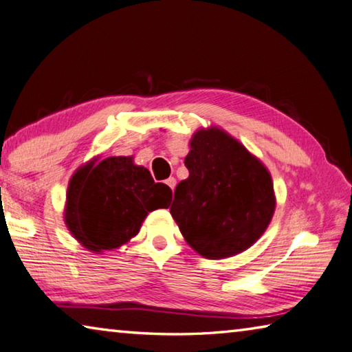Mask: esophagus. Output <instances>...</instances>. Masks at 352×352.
<instances>
[{
    "mask_svg": "<svg viewBox=\"0 0 352 352\" xmlns=\"http://www.w3.org/2000/svg\"><path fill=\"white\" fill-rule=\"evenodd\" d=\"M165 184H166V186H168L171 190H175V187H176V179H175V177H168V179L165 181Z\"/></svg>",
    "mask_w": 352,
    "mask_h": 352,
    "instance_id": "esophagus-1",
    "label": "esophagus"
}]
</instances>
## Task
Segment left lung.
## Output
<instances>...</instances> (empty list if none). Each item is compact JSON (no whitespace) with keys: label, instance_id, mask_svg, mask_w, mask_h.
<instances>
[{"label":"left lung","instance_id":"obj_1","mask_svg":"<svg viewBox=\"0 0 352 352\" xmlns=\"http://www.w3.org/2000/svg\"><path fill=\"white\" fill-rule=\"evenodd\" d=\"M188 177L170 213L192 249L208 260L233 256L258 241L275 212L270 173L224 129L201 128L190 140Z\"/></svg>","mask_w":352,"mask_h":352}]
</instances>
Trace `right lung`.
<instances>
[{
  "label": "right lung",
  "mask_w": 352,
  "mask_h": 352,
  "mask_svg": "<svg viewBox=\"0 0 352 352\" xmlns=\"http://www.w3.org/2000/svg\"><path fill=\"white\" fill-rule=\"evenodd\" d=\"M171 196V188L154 182L131 156L94 157L71 177L65 223L85 249L98 254L126 244L148 212L170 207Z\"/></svg>",
  "instance_id": "add662e5"
}]
</instances>
